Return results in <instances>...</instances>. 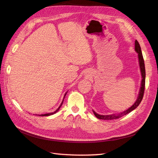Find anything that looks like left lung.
<instances>
[{"label": "left lung", "instance_id": "1", "mask_svg": "<svg viewBox=\"0 0 158 158\" xmlns=\"http://www.w3.org/2000/svg\"><path fill=\"white\" fill-rule=\"evenodd\" d=\"M135 50L136 52L138 53V58H139V67L141 70V88L139 90V96H138L137 101H135L133 105L129 108L127 110L123 111V113H120L118 114H110V115H101L98 114L97 113H95L93 110V113L94 115L99 119H103V120H113V119H117L118 118H121L123 117L124 115H126L127 114L131 112L132 110L135 109L137 107L139 106L140 102H141L142 99L143 97V94H144V90H145V64H144V60L143 57V55H142L141 49L140 45L137 40L135 41Z\"/></svg>", "mask_w": 158, "mask_h": 158}]
</instances>
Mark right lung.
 <instances>
[{
    "instance_id": "add662e5",
    "label": "right lung",
    "mask_w": 158,
    "mask_h": 158,
    "mask_svg": "<svg viewBox=\"0 0 158 158\" xmlns=\"http://www.w3.org/2000/svg\"><path fill=\"white\" fill-rule=\"evenodd\" d=\"M66 94L67 93H66L65 94V95H64V98H65V97H66ZM64 99H63V101H62V102H61V105H60V106L58 107V109H57L56 111H54V112H53V113H47V114H36V115H38V116H40V117H44V116H49V115H52V114H55L56 113H57V111L59 110V109H60V107L61 106V105H62V104H63V102H64Z\"/></svg>"
}]
</instances>
